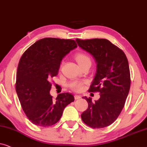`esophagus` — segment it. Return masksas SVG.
Segmentation results:
<instances>
[{
	"instance_id": "esophagus-1",
	"label": "esophagus",
	"mask_w": 147,
	"mask_h": 147,
	"mask_svg": "<svg viewBox=\"0 0 147 147\" xmlns=\"http://www.w3.org/2000/svg\"><path fill=\"white\" fill-rule=\"evenodd\" d=\"M81 98V95H75V99H79Z\"/></svg>"
}]
</instances>
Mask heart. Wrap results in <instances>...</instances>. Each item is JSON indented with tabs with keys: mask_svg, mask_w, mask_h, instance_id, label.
<instances>
[{
	"mask_svg": "<svg viewBox=\"0 0 147 147\" xmlns=\"http://www.w3.org/2000/svg\"><path fill=\"white\" fill-rule=\"evenodd\" d=\"M75 58L79 65L85 63L87 61H91L89 56L83 53H78L76 54ZM85 82L82 81H72L69 83V87L75 91H81L83 89Z\"/></svg>",
	"mask_w": 147,
	"mask_h": 147,
	"instance_id": "heart-1",
	"label": "heart"
}]
</instances>
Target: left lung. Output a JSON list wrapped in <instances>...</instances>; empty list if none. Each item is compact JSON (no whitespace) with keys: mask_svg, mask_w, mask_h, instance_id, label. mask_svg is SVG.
<instances>
[{"mask_svg":"<svg viewBox=\"0 0 147 147\" xmlns=\"http://www.w3.org/2000/svg\"><path fill=\"white\" fill-rule=\"evenodd\" d=\"M76 41L96 61V74L89 91L100 93V98L95 102L91 97H83L88 102V108L82 113L81 119L91 128H105L118 118L128 95L130 73L128 59L121 49L106 39Z\"/></svg>","mask_w":147,"mask_h":147,"instance_id":"obj_1","label":"left lung"}]
</instances>
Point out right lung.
<instances>
[{
	"mask_svg": "<svg viewBox=\"0 0 147 147\" xmlns=\"http://www.w3.org/2000/svg\"><path fill=\"white\" fill-rule=\"evenodd\" d=\"M77 47L73 40L46 38L31 45L21 56L15 89L23 111L35 125L55 124L64 108L75 101L69 93H60L54 99L50 91V81L58 75L62 58Z\"/></svg>",
	"mask_w": 147,
	"mask_h": 147,
	"instance_id": "right-lung-1",
	"label": "right lung"
}]
</instances>
